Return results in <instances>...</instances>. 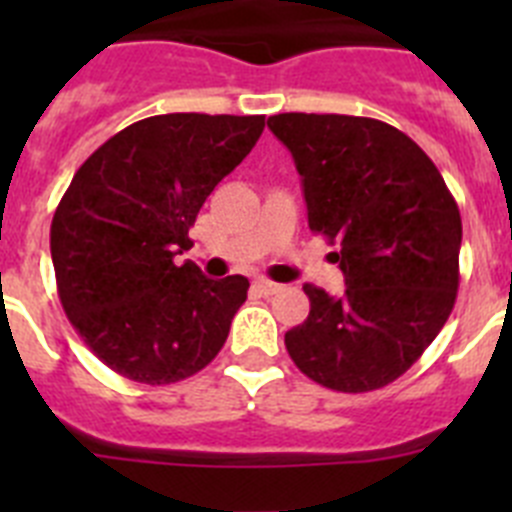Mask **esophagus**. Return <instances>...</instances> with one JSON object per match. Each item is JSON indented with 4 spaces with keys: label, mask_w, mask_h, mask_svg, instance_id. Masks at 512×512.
Instances as JSON below:
<instances>
[{
    "label": "esophagus",
    "mask_w": 512,
    "mask_h": 512,
    "mask_svg": "<svg viewBox=\"0 0 512 512\" xmlns=\"http://www.w3.org/2000/svg\"><path fill=\"white\" fill-rule=\"evenodd\" d=\"M253 287H256V292H261V295H274V292H279V289H282V284L261 277V279H256V282H253Z\"/></svg>",
    "instance_id": "34e87169"
}]
</instances>
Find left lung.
<instances>
[{
  "instance_id": "obj_1",
  "label": "left lung",
  "mask_w": 512,
  "mask_h": 512,
  "mask_svg": "<svg viewBox=\"0 0 512 512\" xmlns=\"http://www.w3.org/2000/svg\"><path fill=\"white\" fill-rule=\"evenodd\" d=\"M295 158L307 223L325 235L346 292L305 284L310 315L284 333L305 377L336 392L387 387L423 356L459 289L461 215L423 148L374 117H269Z\"/></svg>"
}]
</instances>
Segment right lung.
Returning <instances> with one entry per match:
<instances>
[{"mask_svg":"<svg viewBox=\"0 0 512 512\" xmlns=\"http://www.w3.org/2000/svg\"><path fill=\"white\" fill-rule=\"evenodd\" d=\"M264 125V115L146 117L74 174L51 223L56 287L81 341L112 372L171 384L223 348L248 279H207L174 259L192 248L197 212Z\"/></svg>","mask_w":512,"mask_h":512,"instance_id":"right-lung-1","label":"right lung"}]
</instances>
